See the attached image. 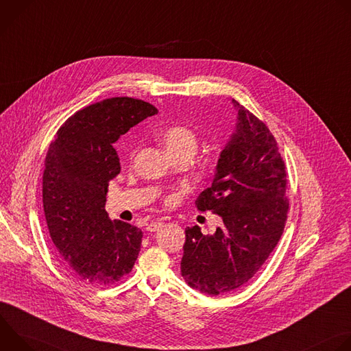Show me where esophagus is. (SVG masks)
Returning a JSON list of instances; mask_svg holds the SVG:
<instances>
[{
	"mask_svg": "<svg viewBox=\"0 0 351 351\" xmlns=\"http://www.w3.org/2000/svg\"><path fill=\"white\" fill-rule=\"evenodd\" d=\"M164 226V222H161V221H153V222H149L148 225H147V230L148 232H156V230H158V229H161Z\"/></svg>",
	"mask_w": 351,
	"mask_h": 351,
	"instance_id": "34e87169",
	"label": "esophagus"
}]
</instances>
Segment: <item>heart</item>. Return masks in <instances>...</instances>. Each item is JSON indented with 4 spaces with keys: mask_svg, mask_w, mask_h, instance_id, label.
<instances>
[{
    "mask_svg": "<svg viewBox=\"0 0 351 351\" xmlns=\"http://www.w3.org/2000/svg\"><path fill=\"white\" fill-rule=\"evenodd\" d=\"M158 137L172 158L176 156L191 157L198 147V134L189 125L168 126L161 130Z\"/></svg>",
    "mask_w": 351,
    "mask_h": 351,
    "instance_id": "obj_1",
    "label": "heart"
}]
</instances>
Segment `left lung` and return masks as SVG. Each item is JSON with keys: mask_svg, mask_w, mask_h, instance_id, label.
<instances>
[{"mask_svg": "<svg viewBox=\"0 0 351 351\" xmlns=\"http://www.w3.org/2000/svg\"><path fill=\"white\" fill-rule=\"evenodd\" d=\"M237 126L222 149L211 187L195 199L198 211L218 214L214 234L186 229L182 276L206 294H225L252 279L276 247L287 219L285 161L268 126L232 99Z\"/></svg>", "mask_w": 351, "mask_h": 351, "instance_id": "1", "label": "left lung"}]
</instances>
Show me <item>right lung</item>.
Masks as SVG:
<instances>
[{"mask_svg": "<svg viewBox=\"0 0 351 351\" xmlns=\"http://www.w3.org/2000/svg\"><path fill=\"white\" fill-rule=\"evenodd\" d=\"M156 114L143 99L111 97L75 112L49 144L43 173L48 232L62 265L87 285H115L137 260L143 232L108 219L106 195L121 172L112 144Z\"/></svg>", "mask_w": 351, "mask_h": 351, "instance_id": "right-lung-1", "label": "right lung"}]
</instances>
